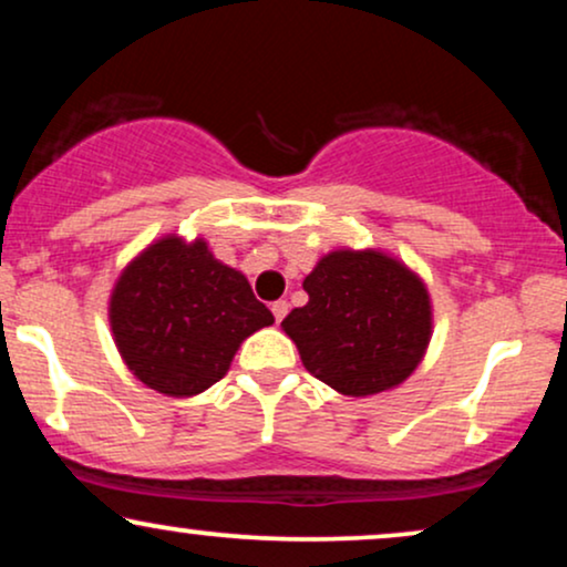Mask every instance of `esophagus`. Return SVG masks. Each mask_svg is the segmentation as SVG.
<instances>
[{
  "instance_id": "obj_1",
  "label": "esophagus",
  "mask_w": 567,
  "mask_h": 567,
  "mask_svg": "<svg viewBox=\"0 0 567 567\" xmlns=\"http://www.w3.org/2000/svg\"><path fill=\"white\" fill-rule=\"evenodd\" d=\"M271 315H275L277 322H282L285 315H288V301H282V298H279V301L271 303Z\"/></svg>"
}]
</instances>
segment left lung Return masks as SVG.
<instances>
[{"label": "left lung", "instance_id": "1", "mask_svg": "<svg viewBox=\"0 0 567 567\" xmlns=\"http://www.w3.org/2000/svg\"><path fill=\"white\" fill-rule=\"evenodd\" d=\"M309 303L282 330L303 368L338 394L368 396L400 386L432 341L424 279L389 252L338 247L303 279Z\"/></svg>", "mask_w": 567, "mask_h": 567}]
</instances>
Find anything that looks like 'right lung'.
Wrapping results in <instances>:
<instances>
[{"mask_svg": "<svg viewBox=\"0 0 567 567\" xmlns=\"http://www.w3.org/2000/svg\"><path fill=\"white\" fill-rule=\"evenodd\" d=\"M275 322L243 271L202 237L154 239L122 269L109 324L130 373L154 392L194 396L229 373L239 343Z\"/></svg>", "mask_w": 567, "mask_h": 567, "instance_id": "right-lung-1", "label": "right lung"}]
</instances>
